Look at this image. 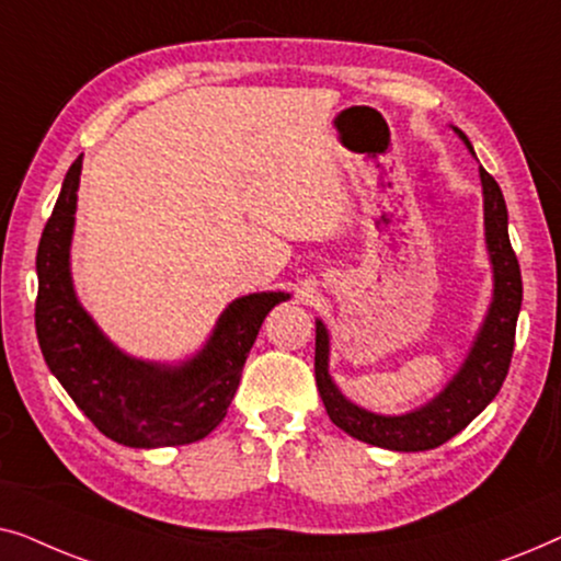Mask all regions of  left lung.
<instances>
[{
	"instance_id": "8db88e82",
	"label": "left lung",
	"mask_w": 561,
	"mask_h": 561,
	"mask_svg": "<svg viewBox=\"0 0 561 561\" xmlns=\"http://www.w3.org/2000/svg\"><path fill=\"white\" fill-rule=\"evenodd\" d=\"M451 129L474 156L472 142L467 140L462 129ZM480 183L482 206H485V244L490 265H493V298H490L488 313L465 363L432 401L401 413V416H386V413L367 411L363 405L352 403L329 375V332L324 321L317 319L313 370H317L319 396L324 401L329 419L359 442L393 451H426L442 447L444 442L462 432L480 411H485V405L497 396L505 375H508L524 286H520L516 252L511 248L508 209H505L503 191L482 165Z\"/></svg>"
}]
</instances>
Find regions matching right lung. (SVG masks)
Masks as SVG:
<instances>
[{"instance_id": "obj_1", "label": "right lung", "mask_w": 561, "mask_h": 561, "mask_svg": "<svg viewBox=\"0 0 561 561\" xmlns=\"http://www.w3.org/2000/svg\"><path fill=\"white\" fill-rule=\"evenodd\" d=\"M81 158L37 244L35 329L43 357L73 403L104 436L135 449L179 447L204 439L227 416L255 336L286 290L234 298L219 313L209 340L181 363H150L122 352L76 296L71 240Z\"/></svg>"}]
</instances>
